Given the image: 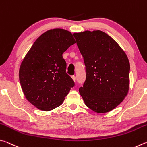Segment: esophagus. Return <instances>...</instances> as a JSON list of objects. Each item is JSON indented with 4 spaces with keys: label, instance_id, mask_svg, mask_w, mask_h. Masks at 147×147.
<instances>
[{
    "label": "esophagus",
    "instance_id": "obj_1",
    "mask_svg": "<svg viewBox=\"0 0 147 147\" xmlns=\"http://www.w3.org/2000/svg\"><path fill=\"white\" fill-rule=\"evenodd\" d=\"M72 78H73V80L75 82L76 81V76H74V75H73V76H72Z\"/></svg>",
    "mask_w": 147,
    "mask_h": 147
}]
</instances>
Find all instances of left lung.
<instances>
[{"label": "left lung", "instance_id": "obj_1", "mask_svg": "<svg viewBox=\"0 0 147 147\" xmlns=\"http://www.w3.org/2000/svg\"><path fill=\"white\" fill-rule=\"evenodd\" d=\"M73 36L86 65V80L79 93L93 111H110L127 95L130 69L127 56L102 31H85Z\"/></svg>", "mask_w": 147, "mask_h": 147}]
</instances>
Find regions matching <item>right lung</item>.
Returning <instances> with one entry per match:
<instances>
[{
    "label": "right lung",
    "instance_id": "add662e5",
    "mask_svg": "<svg viewBox=\"0 0 147 147\" xmlns=\"http://www.w3.org/2000/svg\"><path fill=\"white\" fill-rule=\"evenodd\" d=\"M75 43L71 32L50 30L36 39L24 57L20 84L27 100L36 108L47 111L59 106L74 86L62 54Z\"/></svg>",
    "mask_w": 147,
    "mask_h": 147
}]
</instances>
